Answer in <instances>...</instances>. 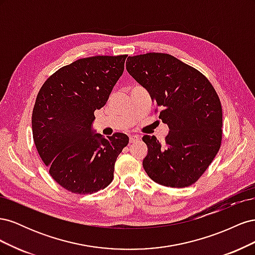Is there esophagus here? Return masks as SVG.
Here are the masks:
<instances>
[{
  "label": "esophagus",
  "instance_id": "esophagus-1",
  "mask_svg": "<svg viewBox=\"0 0 255 255\" xmlns=\"http://www.w3.org/2000/svg\"><path fill=\"white\" fill-rule=\"evenodd\" d=\"M138 140H139V136H137V135H130L129 136V143L136 142Z\"/></svg>",
  "mask_w": 255,
  "mask_h": 255
}]
</instances>
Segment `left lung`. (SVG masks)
Masks as SVG:
<instances>
[{
  "label": "left lung",
  "instance_id": "obj_1",
  "mask_svg": "<svg viewBox=\"0 0 255 255\" xmlns=\"http://www.w3.org/2000/svg\"><path fill=\"white\" fill-rule=\"evenodd\" d=\"M127 70L160 109L158 118L169 127L164 142L144 135L148 154L142 161L154 182L183 188L196 183L222 139V109L211 82L197 69L170 54L128 56ZM157 111V110H155Z\"/></svg>",
  "mask_w": 255,
  "mask_h": 255
}]
</instances>
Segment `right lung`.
<instances>
[{
  "instance_id": "obj_1",
  "label": "right lung",
  "mask_w": 255,
  "mask_h": 255,
  "mask_svg": "<svg viewBox=\"0 0 255 255\" xmlns=\"http://www.w3.org/2000/svg\"><path fill=\"white\" fill-rule=\"evenodd\" d=\"M128 55L92 56L53 73L38 92L32 115L33 138L50 175L78 195L112 183L115 163L128 137L94 134L95 111L102 109L125 70Z\"/></svg>"
}]
</instances>
